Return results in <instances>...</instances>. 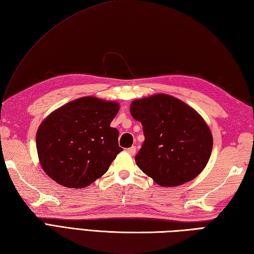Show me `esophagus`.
I'll return each instance as SVG.
<instances>
[{
    "label": "esophagus",
    "instance_id": "obj_1",
    "mask_svg": "<svg viewBox=\"0 0 254 254\" xmlns=\"http://www.w3.org/2000/svg\"><path fill=\"white\" fill-rule=\"evenodd\" d=\"M127 152L130 154V155H134V154H135V152H136V148H135V146H131L130 148L127 149Z\"/></svg>",
    "mask_w": 254,
    "mask_h": 254
}]
</instances>
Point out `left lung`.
I'll use <instances>...</instances> for the list:
<instances>
[{
	"label": "left lung",
	"instance_id": "left-lung-1",
	"mask_svg": "<svg viewBox=\"0 0 254 254\" xmlns=\"http://www.w3.org/2000/svg\"><path fill=\"white\" fill-rule=\"evenodd\" d=\"M130 112L143 126L145 141L135 163L144 174L161 187L181 186L201 174L212 153L213 136L193 108L156 94L132 101Z\"/></svg>",
	"mask_w": 254,
	"mask_h": 254
}]
</instances>
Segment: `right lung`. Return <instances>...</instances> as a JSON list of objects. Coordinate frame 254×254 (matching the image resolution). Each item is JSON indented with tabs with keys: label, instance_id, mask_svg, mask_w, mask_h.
Returning a JSON list of instances; mask_svg holds the SVG:
<instances>
[{
	"label": "right lung",
	"instance_id": "right-lung-1",
	"mask_svg": "<svg viewBox=\"0 0 254 254\" xmlns=\"http://www.w3.org/2000/svg\"><path fill=\"white\" fill-rule=\"evenodd\" d=\"M118 102L82 97L50 113L36 135L40 165L59 185L80 189L106 174L117 155L119 131L110 127Z\"/></svg>",
	"mask_w": 254,
	"mask_h": 254
}]
</instances>
